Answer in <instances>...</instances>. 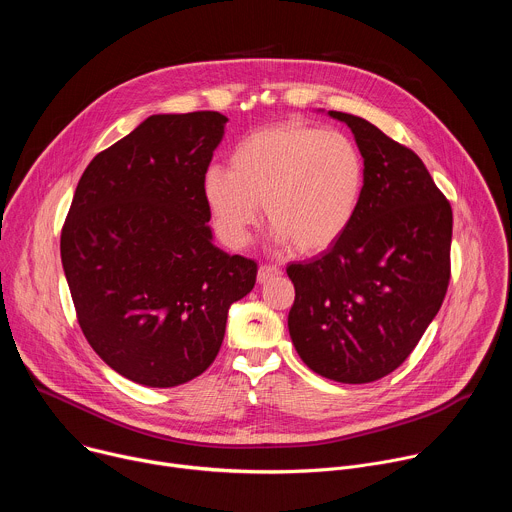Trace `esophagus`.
<instances>
[{
    "instance_id": "1",
    "label": "esophagus",
    "mask_w": 512,
    "mask_h": 512,
    "mask_svg": "<svg viewBox=\"0 0 512 512\" xmlns=\"http://www.w3.org/2000/svg\"><path fill=\"white\" fill-rule=\"evenodd\" d=\"M277 275H281L279 267H275V265H261L259 271H257V281L265 283V281H269V279H273Z\"/></svg>"
}]
</instances>
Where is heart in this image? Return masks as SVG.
Instances as JSON below:
<instances>
[{"mask_svg":"<svg viewBox=\"0 0 512 512\" xmlns=\"http://www.w3.org/2000/svg\"><path fill=\"white\" fill-rule=\"evenodd\" d=\"M231 170L208 166L202 196L216 233L233 247L249 243L259 204L277 243L300 253L330 249L360 210L367 164L342 131L304 123H277L243 137L231 152Z\"/></svg>","mask_w":512,"mask_h":512,"instance_id":"b5f03b06","label":"heart"}]
</instances>
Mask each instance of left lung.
Here are the masks:
<instances>
[{
	"label": "left lung",
	"mask_w": 512,
	"mask_h": 512,
	"mask_svg": "<svg viewBox=\"0 0 512 512\" xmlns=\"http://www.w3.org/2000/svg\"><path fill=\"white\" fill-rule=\"evenodd\" d=\"M354 133L367 186L330 249L289 263L287 326L300 358L336 383L393 373L440 312L450 283L452 206L415 152L367 119L328 111Z\"/></svg>",
	"instance_id": "obj_1"
}]
</instances>
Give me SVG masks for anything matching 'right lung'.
I'll return each mask as SVG.
<instances>
[{
    "mask_svg": "<svg viewBox=\"0 0 512 512\" xmlns=\"http://www.w3.org/2000/svg\"><path fill=\"white\" fill-rule=\"evenodd\" d=\"M229 119L152 115L79 180L60 257L81 330L121 377L178 387L221 350L257 263L212 243L202 176Z\"/></svg>",
    "mask_w": 512,
    "mask_h": 512,
    "instance_id": "1",
    "label": "right lung"
}]
</instances>
